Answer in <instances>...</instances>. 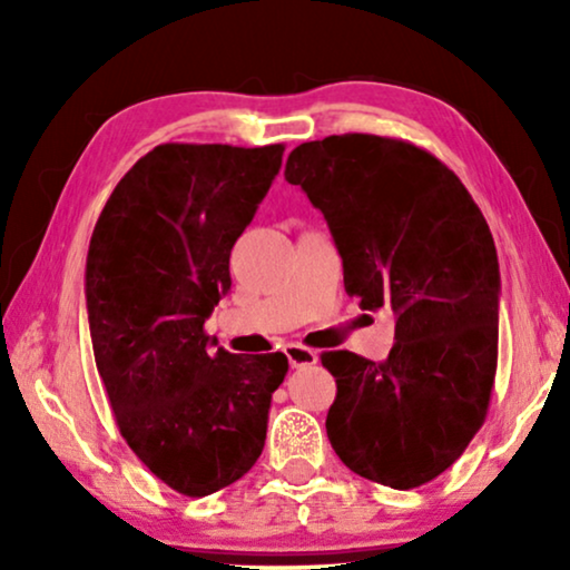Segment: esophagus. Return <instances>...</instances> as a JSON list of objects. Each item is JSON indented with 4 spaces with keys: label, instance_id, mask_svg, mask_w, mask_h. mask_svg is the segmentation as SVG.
Here are the masks:
<instances>
[{
    "label": "esophagus",
    "instance_id": "34e87169",
    "mask_svg": "<svg viewBox=\"0 0 570 570\" xmlns=\"http://www.w3.org/2000/svg\"><path fill=\"white\" fill-rule=\"evenodd\" d=\"M285 355H287V363H291L293 368H308V365L318 363L316 350L303 347V345H298V342H291V345L285 347Z\"/></svg>",
    "mask_w": 570,
    "mask_h": 570
}]
</instances>
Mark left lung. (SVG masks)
I'll return each mask as SVG.
<instances>
[{
  "mask_svg": "<svg viewBox=\"0 0 570 570\" xmlns=\"http://www.w3.org/2000/svg\"><path fill=\"white\" fill-rule=\"evenodd\" d=\"M285 178L322 209L345 291L396 318L386 361L322 355L332 449L365 480L425 485L470 446L493 392L501 272L485 217L454 170L402 139L303 142Z\"/></svg>",
  "mask_w": 570,
  "mask_h": 570,
  "instance_id": "1",
  "label": "left lung"
}]
</instances>
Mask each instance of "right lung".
<instances>
[{
  "label": "right lung",
  "instance_id": "1",
  "mask_svg": "<svg viewBox=\"0 0 570 570\" xmlns=\"http://www.w3.org/2000/svg\"><path fill=\"white\" fill-rule=\"evenodd\" d=\"M283 153L158 145L116 184L90 238L85 301L116 425L155 478L189 498L256 464L287 373L283 353L233 355L205 332Z\"/></svg>",
  "mask_w": 570,
  "mask_h": 570
}]
</instances>
